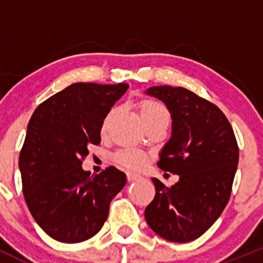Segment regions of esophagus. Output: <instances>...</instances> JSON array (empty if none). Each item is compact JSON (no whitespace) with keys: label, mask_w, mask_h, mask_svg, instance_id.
Segmentation results:
<instances>
[{"label":"esophagus","mask_w":263,"mask_h":263,"mask_svg":"<svg viewBox=\"0 0 263 263\" xmlns=\"http://www.w3.org/2000/svg\"><path fill=\"white\" fill-rule=\"evenodd\" d=\"M126 177H127V180L128 182H135V180L140 179V176L138 174H135V173H127L126 174Z\"/></svg>","instance_id":"obj_1"}]
</instances>
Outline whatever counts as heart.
Listing matches in <instances>:
<instances>
[{
    "label": "heart",
    "instance_id": "1",
    "mask_svg": "<svg viewBox=\"0 0 263 263\" xmlns=\"http://www.w3.org/2000/svg\"><path fill=\"white\" fill-rule=\"evenodd\" d=\"M138 115L146 128L164 127L167 128L171 123V112L168 107L156 99L143 98L136 102ZM119 108L112 107L105 116L101 123V135L106 136L110 126L116 117ZM114 162L129 171H140L148 163V157L144 153L132 149H120L112 156Z\"/></svg>",
    "mask_w": 263,
    "mask_h": 263
}]
</instances>
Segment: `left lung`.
Instances as JSON below:
<instances>
[{
    "label": "left lung",
    "instance_id": "obj_1",
    "mask_svg": "<svg viewBox=\"0 0 263 263\" xmlns=\"http://www.w3.org/2000/svg\"><path fill=\"white\" fill-rule=\"evenodd\" d=\"M148 95L167 105L172 137L158 167L179 176L171 188L152 178L155 199L144 218L157 235L173 242L200 237L229 203L238 162L234 129L220 108L184 87L152 86Z\"/></svg>",
    "mask_w": 263,
    "mask_h": 263
}]
</instances>
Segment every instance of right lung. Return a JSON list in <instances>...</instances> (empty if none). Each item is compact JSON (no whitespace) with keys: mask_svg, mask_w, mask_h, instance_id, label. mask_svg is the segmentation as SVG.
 Instances as JSON below:
<instances>
[{"mask_svg":"<svg viewBox=\"0 0 263 263\" xmlns=\"http://www.w3.org/2000/svg\"><path fill=\"white\" fill-rule=\"evenodd\" d=\"M127 87L71 84L42 102L29 120L20 153L23 195L54 240L77 243L98 234L125 186V173L115 167L91 177L81 164L87 147L101 142V123Z\"/></svg>","mask_w":263,"mask_h":263,"instance_id":"obj_1","label":"right lung"}]
</instances>
